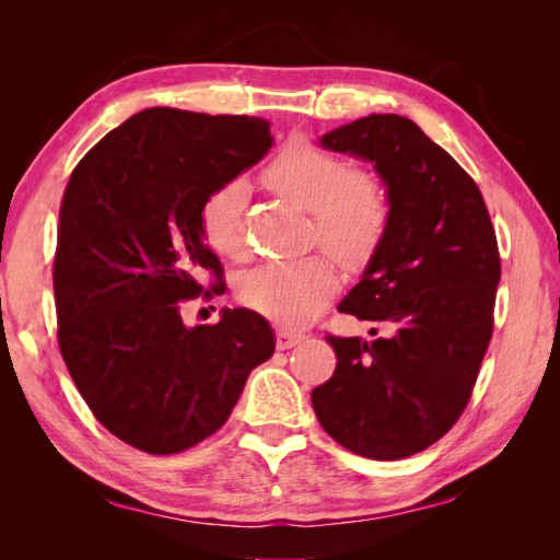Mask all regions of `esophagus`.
<instances>
[{
  "instance_id": "34e87169",
  "label": "esophagus",
  "mask_w": 560,
  "mask_h": 560,
  "mask_svg": "<svg viewBox=\"0 0 560 560\" xmlns=\"http://www.w3.org/2000/svg\"><path fill=\"white\" fill-rule=\"evenodd\" d=\"M276 338H278V348L280 350H287V348H294L296 343H301L303 338H306V334L303 331H294V329H287V327H280L276 331Z\"/></svg>"
}]
</instances>
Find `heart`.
<instances>
[{"label": "heart", "instance_id": "b5f03b06", "mask_svg": "<svg viewBox=\"0 0 560 560\" xmlns=\"http://www.w3.org/2000/svg\"><path fill=\"white\" fill-rule=\"evenodd\" d=\"M268 189L311 210L313 235L338 259L366 264L385 241L393 206L383 179L369 171H350V163L311 138H290L264 167ZM247 182L231 177L206 196L200 206V231L212 249L241 257L245 249L243 217ZM341 276L327 254L266 261L247 270L238 296L247 308L287 327L308 322L336 294Z\"/></svg>", "mask_w": 560, "mask_h": 560}]
</instances>
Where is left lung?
Here are the masks:
<instances>
[{
	"instance_id": "8db88e82",
	"label": "left lung",
	"mask_w": 560,
	"mask_h": 560,
	"mask_svg": "<svg viewBox=\"0 0 560 560\" xmlns=\"http://www.w3.org/2000/svg\"><path fill=\"white\" fill-rule=\"evenodd\" d=\"M322 144L376 163L387 184L385 241L338 311L389 334H329L336 371L311 401L343 448L399 460L439 442L471 397L495 322V229L477 182L411 118L369 114Z\"/></svg>"
}]
</instances>
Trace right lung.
<instances>
[{"mask_svg": "<svg viewBox=\"0 0 560 560\" xmlns=\"http://www.w3.org/2000/svg\"><path fill=\"white\" fill-rule=\"evenodd\" d=\"M270 144L264 118L154 107L107 132L65 186L54 259L60 354L93 416L132 448L173 455L200 444L276 350L254 311L196 327L179 313L226 290L202 241V200Z\"/></svg>", "mask_w": 560, "mask_h": 560, "instance_id": "add662e5", "label": "right lung"}]
</instances>
